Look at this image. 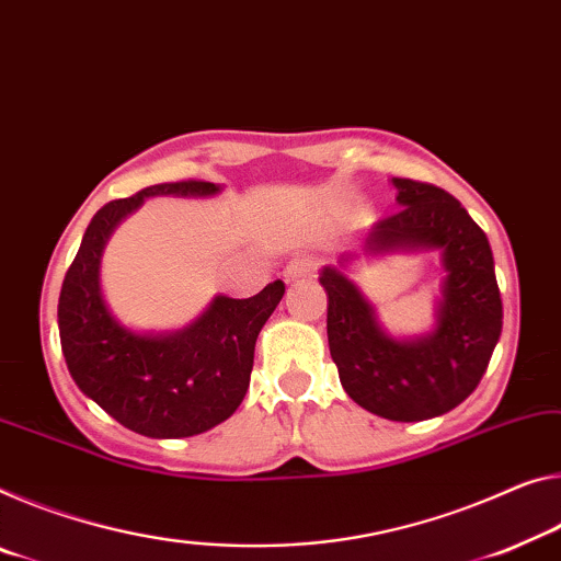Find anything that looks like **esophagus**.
<instances>
[{"label":"esophagus","mask_w":561,"mask_h":561,"mask_svg":"<svg viewBox=\"0 0 561 561\" xmlns=\"http://www.w3.org/2000/svg\"><path fill=\"white\" fill-rule=\"evenodd\" d=\"M317 270V260L314 256H297V260H291L287 266H284V279L287 282H295V279H301L307 277V274H312Z\"/></svg>","instance_id":"1"}]
</instances>
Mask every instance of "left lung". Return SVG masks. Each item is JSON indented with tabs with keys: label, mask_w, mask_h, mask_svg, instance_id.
<instances>
[{
	"label": "left lung",
	"mask_w": 561,
	"mask_h": 561,
	"mask_svg": "<svg viewBox=\"0 0 561 561\" xmlns=\"http://www.w3.org/2000/svg\"><path fill=\"white\" fill-rule=\"evenodd\" d=\"M399 209L371 225L364 249H442L437 329L416 342L381 332L375 309L340 270L327 266V336L344 392L392 422L439 416L474 392L502 334V297L486 234L439 186L394 176Z\"/></svg>",
	"instance_id": "8db88e82"
}]
</instances>
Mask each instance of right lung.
Listing matches in <instances>:
<instances>
[{
	"label": "right lung",
	"instance_id": "right-lung-1",
	"mask_svg": "<svg viewBox=\"0 0 561 561\" xmlns=\"http://www.w3.org/2000/svg\"><path fill=\"white\" fill-rule=\"evenodd\" d=\"M217 184L162 182L106 202L89 221L59 291V340L69 375L82 392L127 430L154 439L194 437L229 420L242 404L254 344L284 297L274 279L249 299L217 297L184 332L141 336L124 329L100 291V260L112 229L145 197H207Z\"/></svg>",
	"mask_w": 561,
	"mask_h": 561
}]
</instances>
